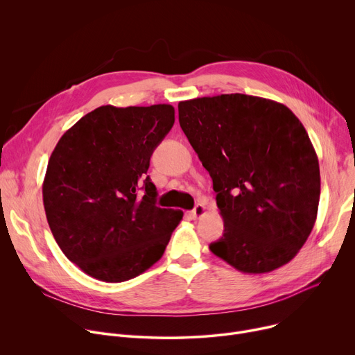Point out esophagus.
I'll list each match as a JSON object with an SVG mask.
<instances>
[{"label":"esophagus","mask_w":355,"mask_h":355,"mask_svg":"<svg viewBox=\"0 0 355 355\" xmlns=\"http://www.w3.org/2000/svg\"><path fill=\"white\" fill-rule=\"evenodd\" d=\"M191 215H192L193 219H199L200 216L205 215V207L202 204H196L195 208L191 211Z\"/></svg>","instance_id":"1"}]
</instances>
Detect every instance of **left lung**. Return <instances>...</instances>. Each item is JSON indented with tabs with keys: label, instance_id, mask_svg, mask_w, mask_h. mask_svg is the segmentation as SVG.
Here are the masks:
<instances>
[{
	"label": "left lung",
	"instance_id": "8db88e82",
	"mask_svg": "<svg viewBox=\"0 0 355 355\" xmlns=\"http://www.w3.org/2000/svg\"><path fill=\"white\" fill-rule=\"evenodd\" d=\"M180 126L212 181L223 218L215 256L245 274L289 263L318 216L320 170L293 112L245 94L181 101Z\"/></svg>",
	"mask_w": 355,
	"mask_h": 355
}]
</instances>
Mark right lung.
Returning a JSON list of instances; mask_svg holds the SVG:
<instances>
[{
	"mask_svg": "<svg viewBox=\"0 0 355 355\" xmlns=\"http://www.w3.org/2000/svg\"><path fill=\"white\" fill-rule=\"evenodd\" d=\"M173 125L167 104L105 105L56 144L43 181L47 223L64 256L89 277L123 282L162 259L184 214L156 205L146 174Z\"/></svg>",
	"mask_w": 355,
	"mask_h": 355,
	"instance_id": "obj_1",
	"label": "right lung"
}]
</instances>
